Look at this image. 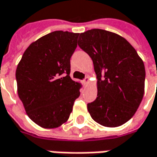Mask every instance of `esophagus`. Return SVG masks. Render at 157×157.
I'll return each mask as SVG.
<instances>
[{"label":"esophagus","mask_w":157,"mask_h":157,"mask_svg":"<svg viewBox=\"0 0 157 157\" xmlns=\"http://www.w3.org/2000/svg\"><path fill=\"white\" fill-rule=\"evenodd\" d=\"M83 84H84V85H88V84H89V77L87 76L86 78H85V79H84V80H83Z\"/></svg>","instance_id":"esophagus-1"}]
</instances>
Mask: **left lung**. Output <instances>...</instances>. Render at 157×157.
<instances>
[{"label":"left lung","mask_w":157,"mask_h":157,"mask_svg":"<svg viewBox=\"0 0 157 157\" xmlns=\"http://www.w3.org/2000/svg\"><path fill=\"white\" fill-rule=\"evenodd\" d=\"M78 45L91 58L98 79V97L87 105L91 118L105 127L123 125L144 94L143 59L124 37L103 29L80 33Z\"/></svg>","instance_id":"obj_1"}]
</instances>
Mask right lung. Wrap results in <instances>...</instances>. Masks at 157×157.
<instances>
[{"mask_svg":"<svg viewBox=\"0 0 157 157\" xmlns=\"http://www.w3.org/2000/svg\"><path fill=\"white\" fill-rule=\"evenodd\" d=\"M79 33L54 31L27 47L15 72L18 96L27 116L45 129L68 120L81 85L70 77Z\"/></svg>","mask_w":157,"mask_h":157,"instance_id":"add662e5","label":"right lung"}]
</instances>
